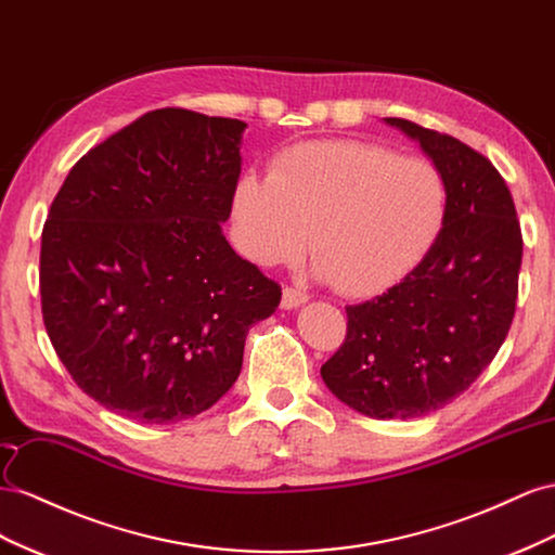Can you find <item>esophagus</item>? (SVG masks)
Wrapping results in <instances>:
<instances>
[{"label":"esophagus","mask_w":555,"mask_h":555,"mask_svg":"<svg viewBox=\"0 0 555 555\" xmlns=\"http://www.w3.org/2000/svg\"><path fill=\"white\" fill-rule=\"evenodd\" d=\"M305 302H309V295L299 288H283V297H281V307L283 309H297L302 307Z\"/></svg>","instance_id":"obj_1"}]
</instances>
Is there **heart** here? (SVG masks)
I'll use <instances>...</instances> for the list:
<instances>
[{"label":"heart","mask_w":555,"mask_h":555,"mask_svg":"<svg viewBox=\"0 0 555 555\" xmlns=\"http://www.w3.org/2000/svg\"><path fill=\"white\" fill-rule=\"evenodd\" d=\"M449 218V181L427 157L360 139L302 141L279 151L269 177L234 183L236 246L260 267L302 256L341 295L374 297L430 256Z\"/></svg>","instance_id":"1"}]
</instances>
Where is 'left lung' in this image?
<instances>
[{
	"instance_id": "obj_1",
	"label": "left lung",
	"mask_w": 555,
	"mask_h": 555,
	"mask_svg": "<svg viewBox=\"0 0 555 555\" xmlns=\"http://www.w3.org/2000/svg\"><path fill=\"white\" fill-rule=\"evenodd\" d=\"M416 139L449 181V218L414 272L346 307V339L321 367L337 398L372 418H418L463 395L512 327L524 236L509 188L461 139L386 118Z\"/></svg>"
}]
</instances>
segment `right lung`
<instances>
[{
  "instance_id": "1",
  "label": "right lung",
  "mask_w": 555,
  "mask_h": 555,
  "mask_svg": "<svg viewBox=\"0 0 555 555\" xmlns=\"http://www.w3.org/2000/svg\"><path fill=\"white\" fill-rule=\"evenodd\" d=\"M246 122L157 108L78 160L41 232V313L88 398L141 423L202 414L281 286L220 230Z\"/></svg>"
}]
</instances>
